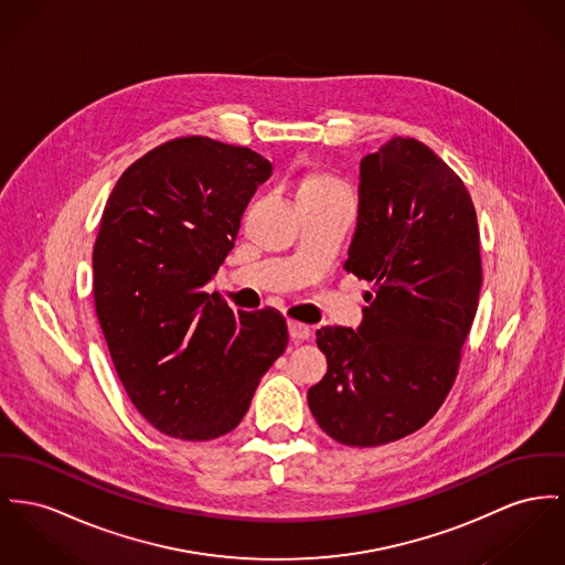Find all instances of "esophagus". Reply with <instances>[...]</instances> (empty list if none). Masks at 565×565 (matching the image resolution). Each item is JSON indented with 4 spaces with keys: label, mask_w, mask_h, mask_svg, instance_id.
I'll list each match as a JSON object with an SVG mask.
<instances>
[{
    "label": "esophagus",
    "mask_w": 565,
    "mask_h": 565,
    "mask_svg": "<svg viewBox=\"0 0 565 565\" xmlns=\"http://www.w3.org/2000/svg\"><path fill=\"white\" fill-rule=\"evenodd\" d=\"M289 337L294 342H303V340L310 339V328L303 326V323H298V321H291L289 323Z\"/></svg>",
    "instance_id": "obj_1"
}]
</instances>
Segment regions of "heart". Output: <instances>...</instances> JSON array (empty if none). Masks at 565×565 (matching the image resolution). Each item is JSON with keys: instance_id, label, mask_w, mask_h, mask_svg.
I'll return each mask as SVG.
<instances>
[{"instance_id": "heart-1", "label": "heart", "mask_w": 565, "mask_h": 565, "mask_svg": "<svg viewBox=\"0 0 565 565\" xmlns=\"http://www.w3.org/2000/svg\"><path fill=\"white\" fill-rule=\"evenodd\" d=\"M332 199V196H349L347 184L334 173L328 171H306L298 180V199Z\"/></svg>"}]
</instances>
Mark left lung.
<instances>
[{"label": "left lung", "mask_w": 565, "mask_h": 565, "mask_svg": "<svg viewBox=\"0 0 565 565\" xmlns=\"http://www.w3.org/2000/svg\"><path fill=\"white\" fill-rule=\"evenodd\" d=\"M344 269L375 289L358 330H317L328 373L308 407L334 441L375 448L422 428L446 401L482 287L473 201L428 146L394 137L362 158Z\"/></svg>", "instance_id": "8db88e82"}]
</instances>
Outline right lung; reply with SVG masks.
Wrapping results in <instances>:
<instances>
[{
  "label": "right lung",
  "instance_id": "right-lung-1",
  "mask_svg": "<svg viewBox=\"0 0 565 565\" xmlns=\"http://www.w3.org/2000/svg\"><path fill=\"white\" fill-rule=\"evenodd\" d=\"M271 162L182 137L117 180L94 244V301L117 376L153 428L184 441L233 430L287 347L285 317L233 312L203 287L231 253Z\"/></svg>",
  "mask_w": 565,
  "mask_h": 565
}]
</instances>
